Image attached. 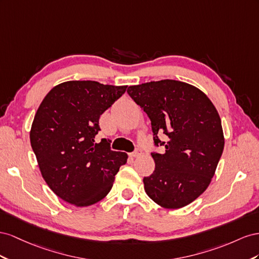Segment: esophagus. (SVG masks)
I'll return each mask as SVG.
<instances>
[{"label":"esophagus","instance_id":"obj_1","mask_svg":"<svg viewBox=\"0 0 259 259\" xmlns=\"http://www.w3.org/2000/svg\"><path fill=\"white\" fill-rule=\"evenodd\" d=\"M141 154H142V150L139 149V147H138V149H136L134 152L130 153V156H131L132 158H136V157H139Z\"/></svg>","mask_w":259,"mask_h":259}]
</instances>
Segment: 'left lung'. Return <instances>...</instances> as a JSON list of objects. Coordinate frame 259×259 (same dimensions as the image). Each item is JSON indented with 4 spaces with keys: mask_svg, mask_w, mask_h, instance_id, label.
Instances as JSON below:
<instances>
[{
    "mask_svg": "<svg viewBox=\"0 0 259 259\" xmlns=\"http://www.w3.org/2000/svg\"><path fill=\"white\" fill-rule=\"evenodd\" d=\"M130 98L150 118L155 170L144 177V190L165 208H181L209 186L225 139L217 109L197 88L177 80L151 81L131 85ZM159 134L167 140L161 142Z\"/></svg>",
    "mask_w": 259,
    "mask_h": 259,
    "instance_id": "obj_1",
    "label": "left lung"
}]
</instances>
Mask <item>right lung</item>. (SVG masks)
Wrapping results in <instances>:
<instances>
[{
    "label": "right lung",
    "instance_id": "obj_1",
    "mask_svg": "<svg viewBox=\"0 0 259 259\" xmlns=\"http://www.w3.org/2000/svg\"><path fill=\"white\" fill-rule=\"evenodd\" d=\"M127 85L67 81L54 87L36 110L30 142L50 189L75 206L100 202L112 189L128 155L110 149V140L94 143L99 119Z\"/></svg>",
    "mask_w": 259,
    "mask_h": 259
}]
</instances>
